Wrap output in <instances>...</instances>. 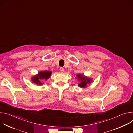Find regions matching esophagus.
I'll use <instances>...</instances> for the list:
<instances>
[{"mask_svg": "<svg viewBox=\"0 0 133 133\" xmlns=\"http://www.w3.org/2000/svg\"><path fill=\"white\" fill-rule=\"evenodd\" d=\"M59 70L61 72H63L64 71V68H63V67H61L60 69H59Z\"/></svg>", "mask_w": 133, "mask_h": 133, "instance_id": "obj_1", "label": "esophagus"}]
</instances>
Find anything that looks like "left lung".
Listing matches in <instances>:
<instances>
[{
	"mask_svg": "<svg viewBox=\"0 0 133 133\" xmlns=\"http://www.w3.org/2000/svg\"><path fill=\"white\" fill-rule=\"evenodd\" d=\"M77 77L79 78V81H81V83L78 85L81 87H85L88 83H90L91 81V79H89L87 77H84L83 75H77Z\"/></svg>",
	"mask_w": 133,
	"mask_h": 133,
	"instance_id": "left-lung-1",
	"label": "left lung"
}]
</instances>
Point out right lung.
Segmentation results:
<instances>
[{
    "label": "right lung",
    "mask_w": 133,
    "mask_h": 133,
    "mask_svg": "<svg viewBox=\"0 0 133 133\" xmlns=\"http://www.w3.org/2000/svg\"><path fill=\"white\" fill-rule=\"evenodd\" d=\"M51 74V72L49 71H41L38 73V74L35 76V77L32 78V82L37 85H42V83H41L39 79H45L46 80L48 79L50 76Z\"/></svg>",
    "instance_id": "add662e5"
}]
</instances>
